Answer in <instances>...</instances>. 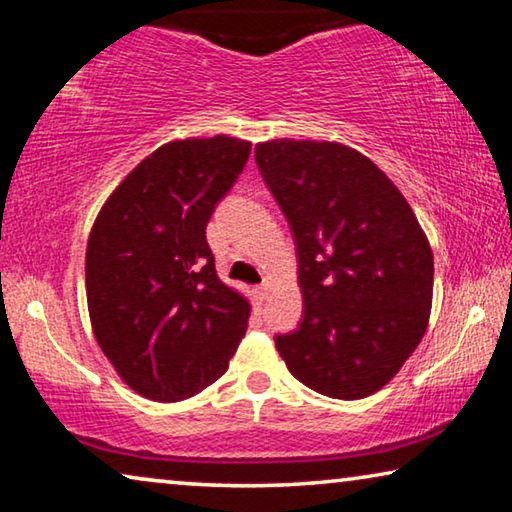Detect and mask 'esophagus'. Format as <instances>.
Listing matches in <instances>:
<instances>
[{
    "mask_svg": "<svg viewBox=\"0 0 512 512\" xmlns=\"http://www.w3.org/2000/svg\"><path fill=\"white\" fill-rule=\"evenodd\" d=\"M255 296H257L259 300L269 298V282H262V285H259V287L255 289Z\"/></svg>",
    "mask_w": 512,
    "mask_h": 512,
    "instance_id": "obj_1",
    "label": "esophagus"
}]
</instances>
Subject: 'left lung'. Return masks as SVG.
Wrapping results in <instances>:
<instances>
[{"label": "left lung", "mask_w": 512, "mask_h": 512, "mask_svg": "<svg viewBox=\"0 0 512 512\" xmlns=\"http://www.w3.org/2000/svg\"><path fill=\"white\" fill-rule=\"evenodd\" d=\"M255 161L298 255L303 321L275 337L291 376L364 399L415 353L433 305V250L396 184L335 141L273 139Z\"/></svg>", "instance_id": "1"}]
</instances>
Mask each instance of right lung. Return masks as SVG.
Segmentation results:
<instances>
[{
    "label": "right lung",
    "mask_w": 512,
    "mask_h": 512,
    "mask_svg": "<svg viewBox=\"0 0 512 512\" xmlns=\"http://www.w3.org/2000/svg\"><path fill=\"white\" fill-rule=\"evenodd\" d=\"M250 141H170L116 186L86 246L93 335L136 394L175 403L223 376L250 303L216 275L207 223Z\"/></svg>",
    "instance_id": "obj_1"
}]
</instances>
